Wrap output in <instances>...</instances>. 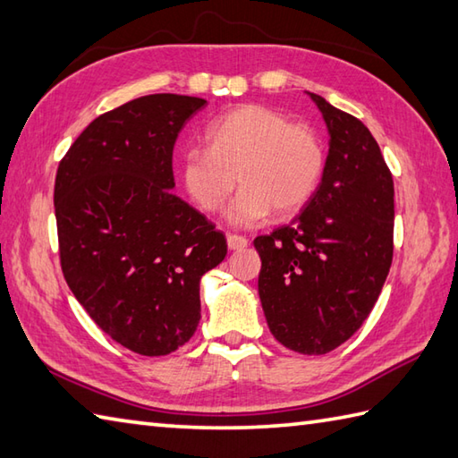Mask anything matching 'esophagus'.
Wrapping results in <instances>:
<instances>
[{
  "label": "esophagus",
  "instance_id": "obj_1",
  "mask_svg": "<svg viewBox=\"0 0 458 458\" xmlns=\"http://www.w3.org/2000/svg\"><path fill=\"white\" fill-rule=\"evenodd\" d=\"M226 242L230 250H244L248 246V238L238 236V234H228Z\"/></svg>",
  "mask_w": 458,
  "mask_h": 458
}]
</instances>
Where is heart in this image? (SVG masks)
Here are the masks:
<instances>
[{
    "instance_id": "obj_1",
    "label": "heart",
    "mask_w": 458,
    "mask_h": 458,
    "mask_svg": "<svg viewBox=\"0 0 458 458\" xmlns=\"http://www.w3.org/2000/svg\"><path fill=\"white\" fill-rule=\"evenodd\" d=\"M202 141L204 151L182 155V187L204 214H218L238 179L242 189L228 210L236 226L266 222L274 210L279 216L299 212L325 171L318 135L267 106L244 104L218 115Z\"/></svg>"
}]
</instances>
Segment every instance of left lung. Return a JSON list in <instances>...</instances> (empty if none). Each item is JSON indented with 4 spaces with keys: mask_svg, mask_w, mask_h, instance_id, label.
Instances as JSON below:
<instances>
[{
    "mask_svg": "<svg viewBox=\"0 0 458 458\" xmlns=\"http://www.w3.org/2000/svg\"><path fill=\"white\" fill-rule=\"evenodd\" d=\"M307 94L330 135L323 179L293 222L254 246L271 335L315 356L346 343L382 293L394 258V179L362 122Z\"/></svg>",
    "mask_w": 458,
    "mask_h": 458,
    "instance_id": "obj_1",
    "label": "left lung"
}]
</instances>
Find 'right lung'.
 <instances>
[{"instance_id": "right-lung-1", "label": "right lung", "mask_w": 458, "mask_h": 458, "mask_svg": "<svg viewBox=\"0 0 458 458\" xmlns=\"http://www.w3.org/2000/svg\"><path fill=\"white\" fill-rule=\"evenodd\" d=\"M207 100L149 94L98 115L58 163L55 216L68 287L115 343L165 356L194 335L200 277L226 238L174 197L173 148Z\"/></svg>"}]
</instances>
